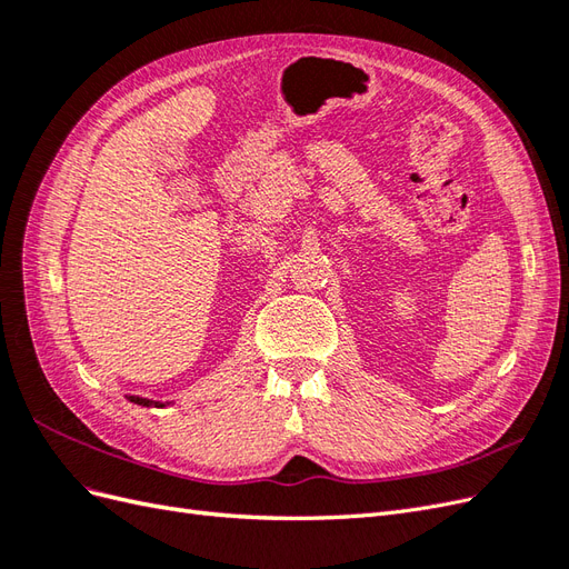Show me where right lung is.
I'll return each instance as SVG.
<instances>
[{
    "instance_id": "obj_1",
    "label": "right lung",
    "mask_w": 569,
    "mask_h": 569,
    "mask_svg": "<svg viewBox=\"0 0 569 569\" xmlns=\"http://www.w3.org/2000/svg\"><path fill=\"white\" fill-rule=\"evenodd\" d=\"M128 399L132 401V403H137V406H157V408H163V403H159V401H149V399H140V396H128Z\"/></svg>"
}]
</instances>
